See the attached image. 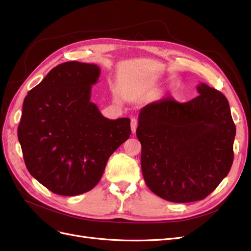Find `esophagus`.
Wrapping results in <instances>:
<instances>
[{
	"instance_id": "esophagus-1",
	"label": "esophagus",
	"mask_w": 251,
	"mask_h": 251,
	"mask_svg": "<svg viewBox=\"0 0 251 251\" xmlns=\"http://www.w3.org/2000/svg\"><path fill=\"white\" fill-rule=\"evenodd\" d=\"M137 126H138L137 119H136L135 117H133V118L131 119V130H132V133H133V134L136 132V128H137Z\"/></svg>"
}]
</instances>
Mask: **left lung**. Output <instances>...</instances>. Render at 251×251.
<instances>
[{"label":"left lung","instance_id":"obj_1","mask_svg":"<svg viewBox=\"0 0 251 251\" xmlns=\"http://www.w3.org/2000/svg\"><path fill=\"white\" fill-rule=\"evenodd\" d=\"M199 96L180 103L172 97L140 110L136 135L149 188L175 203L203 200L229 173L235 126L227 98L201 82Z\"/></svg>","mask_w":251,"mask_h":251}]
</instances>
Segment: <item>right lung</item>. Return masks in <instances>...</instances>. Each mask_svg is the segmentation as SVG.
<instances>
[{"instance_id":"right-lung-1","label":"right lung","mask_w":251,"mask_h":251,"mask_svg":"<svg viewBox=\"0 0 251 251\" xmlns=\"http://www.w3.org/2000/svg\"><path fill=\"white\" fill-rule=\"evenodd\" d=\"M100 75L94 64H60L24 100L18 138L26 168L54 194L91 191L131 135L130 118L108 119L91 102Z\"/></svg>"}]
</instances>
